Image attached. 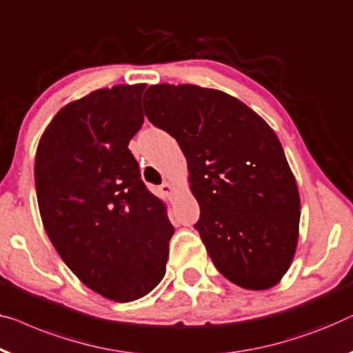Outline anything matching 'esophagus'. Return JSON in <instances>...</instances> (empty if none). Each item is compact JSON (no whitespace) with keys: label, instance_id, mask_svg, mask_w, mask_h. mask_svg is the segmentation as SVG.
Listing matches in <instances>:
<instances>
[{"label":"esophagus","instance_id":"34e87169","mask_svg":"<svg viewBox=\"0 0 353 353\" xmlns=\"http://www.w3.org/2000/svg\"><path fill=\"white\" fill-rule=\"evenodd\" d=\"M173 189H175V188H173L170 181H164V185H162V191L167 192V194H172Z\"/></svg>","mask_w":353,"mask_h":353}]
</instances>
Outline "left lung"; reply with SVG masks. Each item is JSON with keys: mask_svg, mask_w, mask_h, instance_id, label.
I'll return each mask as SVG.
<instances>
[{"mask_svg": "<svg viewBox=\"0 0 353 353\" xmlns=\"http://www.w3.org/2000/svg\"><path fill=\"white\" fill-rule=\"evenodd\" d=\"M143 108L178 141L201 207L194 224L219 272L268 290L293 261L299 192L283 148L261 116L221 90L150 85Z\"/></svg>", "mask_w": 353, "mask_h": 353, "instance_id": "left-lung-1", "label": "left lung"}]
</instances>
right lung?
<instances>
[{
  "label": "right lung",
  "mask_w": 353,
  "mask_h": 353,
  "mask_svg": "<svg viewBox=\"0 0 353 353\" xmlns=\"http://www.w3.org/2000/svg\"><path fill=\"white\" fill-rule=\"evenodd\" d=\"M145 88L114 85L63 106L34 161L50 242L85 287L117 303L143 298L164 279L175 231L129 150L143 125Z\"/></svg>",
  "instance_id": "add662e5"
}]
</instances>
